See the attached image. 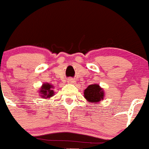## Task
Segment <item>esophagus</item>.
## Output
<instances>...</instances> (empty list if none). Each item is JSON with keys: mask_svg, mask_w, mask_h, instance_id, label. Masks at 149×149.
I'll list each match as a JSON object with an SVG mask.
<instances>
[{"mask_svg": "<svg viewBox=\"0 0 149 149\" xmlns=\"http://www.w3.org/2000/svg\"><path fill=\"white\" fill-rule=\"evenodd\" d=\"M68 83H69V84H75V83H76V81L73 80V79H72V78H70V79H68Z\"/></svg>", "mask_w": 149, "mask_h": 149, "instance_id": "1", "label": "esophagus"}]
</instances>
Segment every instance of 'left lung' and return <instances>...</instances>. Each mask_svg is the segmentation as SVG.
Masks as SVG:
<instances>
[{
    "instance_id": "obj_1",
    "label": "left lung",
    "mask_w": 149,
    "mask_h": 149,
    "mask_svg": "<svg viewBox=\"0 0 149 149\" xmlns=\"http://www.w3.org/2000/svg\"><path fill=\"white\" fill-rule=\"evenodd\" d=\"M84 96L87 102L97 104L104 100V91L99 84H91L84 90Z\"/></svg>"
}]
</instances>
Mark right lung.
<instances>
[{"mask_svg":"<svg viewBox=\"0 0 149 149\" xmlns=\"http://www.w3.org/2000/svg\"><path fill=\"white\" fill-rule=\"evenodd\" d=\"M54 86L51 84L45 83L42 85L41 88H40V96L43 99H49L50 97H53L55 94V91H53Z\"/></svg>","mask_w":149,"mask_h":149,"instance_id":"1","label":"right lung"}]
</instances>
